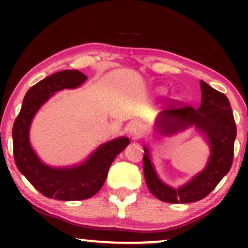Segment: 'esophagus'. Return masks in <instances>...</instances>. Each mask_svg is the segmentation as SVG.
Returning <instances> with one entry per match:
<instances>
[{
	"instance_id": "1",
	"label": "esophagus",
	"mask_w": 248,
	"mask_h": 248,
	"mask_svg": "<svg viewBox=\"0 0 248 248\" xmlns=\"http://www.w3.org/2000/svg\"><path fill=\"white\" fill-rule=\"evenodd\" d=\"M143 132H144V127L141 122H134V123H132L130 126H128V134H130V137L132 139L141 138L142 134H143Z\"/></svg>"
}]
</instances>
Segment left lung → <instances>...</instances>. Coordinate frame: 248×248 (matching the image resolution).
<instances>
[{"instance_id": "1", "label": "left lung", "mask_w": 248, "mask_h": 248, "mask_svg": "<svg viewBox=\"0 0 248 248\" xmlns=\"http://www.w3.org/2000/svg\"><path fill=\"white\" fill-rule=\"evenodd\" d=\"M201 105L198 109L175 101L158 116L161 134L176 132L195 125L204 134L211 148L206 167L187 184L172 188L159 179L150 160L149 149L144 147L143 171L148 188L155 198L168 203H191L204 199L211 193L232 165L236 124L228 98L201 80Z\"/></svg>"}]
</instances>
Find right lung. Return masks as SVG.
<instances>
[{"label": "right lung", "instance_id": "right-lung-1", "mask_svg": "<svg viewBox=\"0 0 248 248\" xmlns=\"http://www.w3.org/2000/svg\"><path fill=\"white\" fill-rule=\"evenodd\" d=\"M88 78L78 70H64L39 81L27 91L12 128L13 155L19 171L33 187L49 199L79 201L93 196L106 181L111 162L126 148L128 139H115L100 145L83 164L53 168L40 161L29 142V128L40 106L56 91L78 88Z\"/></svg>", "mask_w": 248, "mask_h": 248}]
</instances>
